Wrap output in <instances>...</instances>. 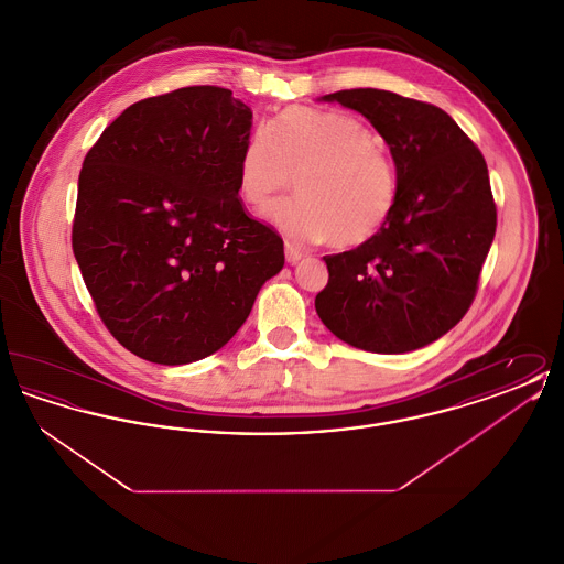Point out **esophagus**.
<instances>
[{"label":"esophagus","instance_id":"34e87169","mask_svg":"<svg viewBox=\"0 0 564 564\" xmlns=\"http://www.w3.org/2000/svg\"><path fill=\"white\" fill-rule=\"evenodd\" d=\"M302 258H304V253L300 249H295L294 245L285 242V260H288V264H297Z\"/></svg>","mask_w":564,"mask_h":564}]
</instances>
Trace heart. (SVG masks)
Segmentation results:
<instances>
[{
  "label": "heart",
  "instance_id": "obj_1",
  "mask_svg": "<svg viewBox=\"0 0 564 564\" xmlns=\"http://www.w3.org/2000/svg\"><path fill=\"white\" fill-rule=\"evenodd\" d=\"M292 175L297 196L274 205L269 221L294 242L361 247L398 207V164L349 111L290 108L272 127L251 131L239 162L242 200L267 209Z\"/></svg>",
  "mask_w": 564,
  "mask_h": 564
}]
</instances>
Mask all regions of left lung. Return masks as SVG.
<instances>
[{
	"label": "left lung",
	"mask_w": 564,
	"mask_h": 564,
	"mask_svg": "<svg viewBox=\"0 0 564 564\" xmlns=\"http://www.w3.org/2000/svg\"><path fill=\"white\" fill-rule=\"evenodd\" d=\"M359 111L391 150L398 207L375 239L325 256L323 325L370 352L423 349L467 313L495 239L497 209L474 141L444 111L378 88L323 95Z\"/></svg>",
	"instance_id": "1"
}]
</instances>
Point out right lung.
<instances>
[{
  "instance_id": "add662e5",
  "label": "right lung",
  "mask_w": 564,
  "mask_h": 564,
  "mask_svg": "<svg viewBox=\"0 0 564 564\" xmlns=\"http://www.w3.org/2000/svg\"><path fill=\"white\" fill-rule=\"evenodd\" d=\"M251 118L228 88H177L124 109L84 159L74 256L111 336L145 361L221 349L285 264L239 200Z\"/></svg>"
}]
</instances>
